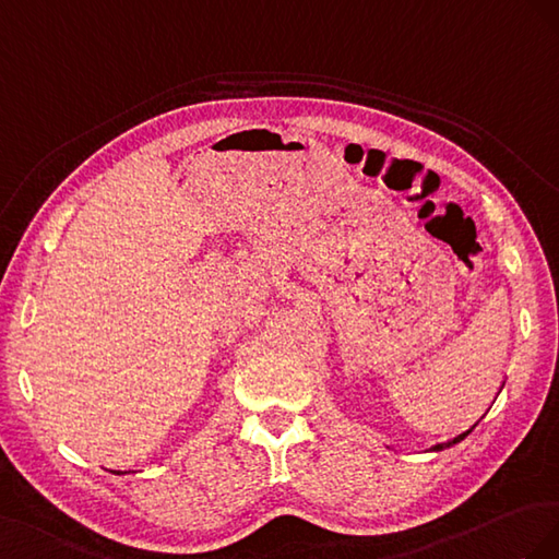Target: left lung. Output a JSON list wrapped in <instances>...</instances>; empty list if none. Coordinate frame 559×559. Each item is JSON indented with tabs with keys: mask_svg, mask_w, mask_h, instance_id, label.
<instances>
[{
	"mask_svg": "<svg viewBox=\"0 0 559 559\" xmlns=\"http://www.w3.org/2000/svg\"><path fill=\"white\" fill-rule=\"evenodd\" d=\"M473 430V428H471ZM471 430H466V433H461V436H456L454 440H448V442H440V444H436V448H433V452H442V450H448V448H452V444H456L459 440H464L468 433H471Z\"/></svg>",
	"mask_w": 559,
	"mask_h": 559,
	"instance_id": "1",
	"label": "left lung"
}]
</instances>
